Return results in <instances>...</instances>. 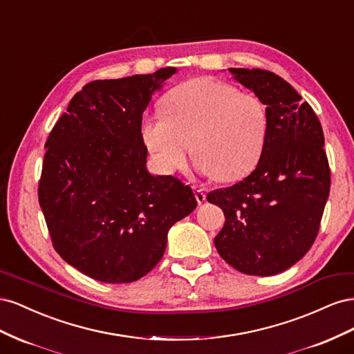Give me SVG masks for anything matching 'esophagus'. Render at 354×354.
<instances>
[{
	"instance_id": "esophagus-1",
	"label": "esophagus",
	"mask_w": 354,
	"mask_h": 354,
	"mask_svg": "<svg viewBox=\"0 0 354 354\" xmlns=\"http://www.w3.org/2000/svg\"><path fill=\"white\" fill-rule=\"evenodd\" d=\"M194 192H195V198H196L198 203H203L207 201V195H205V192H203V189H201L199 186H194Z\"/></svg>"
}]
</instances>
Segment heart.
Listing matches in <instances>:
<instances>
[{
    "label": "heart",
    "mask_w": 354,
    "mask_h": 354,
    "mask_svg": "<svg viewBox=\"0 0 354 354\" xmlns=\"http://www.w3.org/2000/svg\"><path fill=\"white\" fill-rule=\"evenodd\" d=\"M162 106L165 113H146L140 124L143 142L162 173L183 168L190 147L198 173L224 183L245 177L261 159L269 112L257 95L195 78L171 90Z\"/></svg>",
    "instance_id": "obj_1"
}]
</instances>
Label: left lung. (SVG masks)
<instances>
[{"instance_id": "obj_1", "label": "left lung", "mask_w": 354, "mask_h": 354, "mask_svg": "<svg viewBox=\"0 0 354 354\" xmlns=\"http://www.w3.org/2000/svg\"><path fill=\"white\" fill-rule=\"evenodd\" d=\"M229 72L267 106L269 136L248 177L207 195L226 217L214 245L233 269L272 276L301 260L317 236L330 186L324 130L312 106L276 73Z\"/></svg>"}]
</instances>
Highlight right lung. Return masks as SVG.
I'll return each mask as SVG.
<instances>
[{
    "instance_id": "obj_1",
    "label": "right lung",
    "mask_w": 354,
    "mask_h": 354,
    "mask_svg": "<svg viewBox=\"0 0 354 354\" xmlns=\"http://www.w3.org/2000/svg\"><path fill=\"white\" fill-rule=\"evenodd\" d=\"M176 72L84 85L48 136L39 205L57 254L95 281L130 283L147 274L171 226L198 205L190 186L146 167L143 112Z\"/></svg>"
}]
</instances>
